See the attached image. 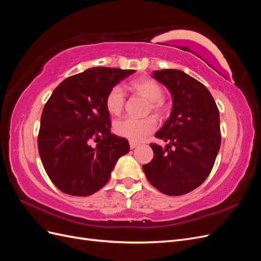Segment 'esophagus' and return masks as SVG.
Here are the masks:
<instances>
[{"mask_svg": "<svg viewBox=\"0 0 261 261\" xmlns=\"http://www.w3.org/2000/svg\"><path fill=\"white\" fill-rule=\"evenodd\" d=\"M137 146H138V144H137V143H135V141H129V147H130V149L136 148Z\"/></svg>", "mask_w": 261, "mask_h": 261, "instance_id": "1", "label": "esophagus"}]
</instances>
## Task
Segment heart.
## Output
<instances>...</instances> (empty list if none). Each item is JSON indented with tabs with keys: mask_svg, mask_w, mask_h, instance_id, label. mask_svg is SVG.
Masks as SVG:
<instances>
[{
	"mask_svg": "<svg viewBox=\"0 0 261 261\" xmlns=\"http://www.w3.org/2000/svg\"><path fill=\"white\" fill-rule=\"evenodd\" d=\"M129 88L140 93L149 100L148 111H152L158 115L165 112V102L163 100V88L159 83L152 78L143 77L133 81L129 84ZM125 106V91L120 85L113 86L107 93L106 108L110 114H121ZM156 127V121L153 116L144 118L125 117L118 120L114 124V130L120 137L126 138L130 141H141L148 135L153 133Z\"/></svg>",
	"mask_w": 261,
	"mask_h": 261,
	"instance_id": "1",
	"label": "heart"
}]
</instances>
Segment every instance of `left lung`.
<instances>
[{"label": "left lung", "instance_id": "obj_1", "mask_svg": "<svg viewBox=\"0 0 261 261\" xmlns=\"http://www.w3.org/2000/svg\"><path fill=\"white\" fill-rule=\"evenodd\" d=\"M152 77L170 90L173 108L155 134L168 145L150 144L153 159L143 170L158 191L184 195L200 186L215 164L221 145L219 109L206 86L181 70H155Z\"/></svg>", "mask_w": 261, "mask_h": 261}]
</instances>
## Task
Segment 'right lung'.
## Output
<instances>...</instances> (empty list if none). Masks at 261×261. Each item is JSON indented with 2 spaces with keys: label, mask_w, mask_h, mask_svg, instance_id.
Returning <instances> with one entry per match:
<instances>
[{
  "label": "right lung",
  "mask_w": 261,
  "mask_h": 261,
  "mask_svg": "<svg viewBox=\"0 0 261 261\" xmlns=\"http://www.w3.org/2000/svg\"><path fill=\"white\" fill-rule=\"evenodd\" d=\"M134 69L92 67L63 81L41 114L38 150L43 168L61 192L89 196L103 187L118 158L129 151L126 138L111 133L106 97Z\"/></svg>",
  "instance_id": "1"
}]
</instances>
